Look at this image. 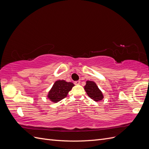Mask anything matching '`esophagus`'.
I'll use <instances>...</instances> for the list:
<instances>
[{"label":"esophagus","instance_id":"obj_1","mask_svg":"<svg viewBox=\"0 0 149 149\" xmlns=\"http://www.w3.org/2000/svg\"><path fill=\"white\" fill-rule=\"evenodd\" d=\"M74 83V84H76V85L79 84H80V81H75Z\"/></svg>","mask_w":149,"mask_h":149}]
</instances>
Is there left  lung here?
<instances>
[{"label": "left lung", "instance_id": "8db88e82", "mask_svg": "<svg viewBox=\"0 0 149 149\" xmlns=\"http://www.w3.org/2000/svg\"><path fill=\"white\" fill-rule=\"evenodd\" d=\"M84 90L89 97L95 101H100L104 98L101 90L99 89L96 84L92 81H87L84 86Z\"/></svg>", "mask_w": 149, "mask_h": 149}]
</instances>
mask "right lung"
<instances>
[{
    "label": "right lung",
    "mask_w": 149,
    "mask_h": 149,
    "mask_svg": "<svg viewBox=\"0 0 149 149\" xmlns=\"http://www.w3.org/2000/svg\"><path fill=\"white\" fill-rule=\"evenodd\" d=\"M74 86L73 83L66 82L65 80H58L49 90L47 97L52 102H58L67 96Z\"/></svg>",
    "instance_id": "obj_1"
}]
</instances>
